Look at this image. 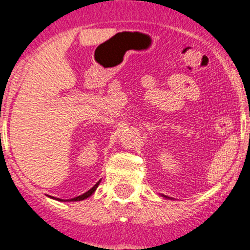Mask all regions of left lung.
<instances>
[{
  "mask_svg": "<svg viewBox=\"0 0 250 250\" xmlns=\"http://www.w3.org/2000/svg\"><path fill=\"white\" fill-rule=\"evenodd\" d=\"M165 197H166V198H169V200H170V197H167V196H165Z\"/></svg>",
  "mask_w": 250,
  "mask_h": 250,
  "instance_id": "1",
  "label": "left lung"
}]
</instances>
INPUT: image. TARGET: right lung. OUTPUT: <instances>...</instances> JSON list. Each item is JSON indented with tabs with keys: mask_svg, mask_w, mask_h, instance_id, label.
Returning a JSON list of instances; mask_svg holds the SVG:
<instances>
[{
	"mask_svg": "<svg viewBox=\"0 0 250 250\" xmlns=\"http://www.w3.org/2000/svg\"><path fill=\"white\" fill-rule=\"evenodd\" d=\"M100 181H102V179H100V180L98 181V183L95 184V185L93 186L89 191H87L85 193H83V195H81V196H77V197H75V198H70V200H62V198L53 197V196H49V197L53 198V200H55V201H60V202H78V201H84V200H87V198H89L90 196L94 195V192L97 191L98 186H99Z\"/></svg>",
	"mask_w": 250,
	"mask_h": 250,
	"instance_id": "add662e5",
	"label": "right lung"
}]
</instances>
